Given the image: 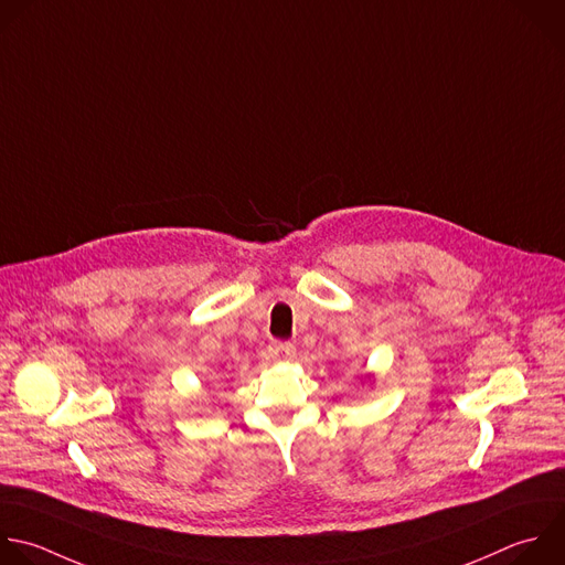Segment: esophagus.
Listing matches in <instances>:
<instances>
[{"label":"esophagus","mask_w":565,"mask_h":565,"mask_svg":"<svg viewBox=\"0 0 565 565\" xmlns=\"http://www.w3.org/2000/svg\"><path fill=\"white\" fill-rule=\"evenodd\" d=\"M268 354L273 359H279V361H290V359H295L297 348L292 343H270L268 345Z\"/></svg>","instance_id":"obj_1"}]
</instances>
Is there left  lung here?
Returning a JSON list of instances; mask_svg holds the SVG:
<instances>
[{
	"mask_svg": "<svg viewBox=\"0 0 565 565\" xmlns=\"http://www.w3.org/2000/svg\"><path fill=\"white\" fill-rule=\"evenodd\" d=\"M363 382L372 384V382H374V374H363Z\"/></svg>",
	"mask_w": 565,
	"mask_h": 565,
	"instance_id": "left-lung-1",
	"label": "left lung"
}]
</instances>
